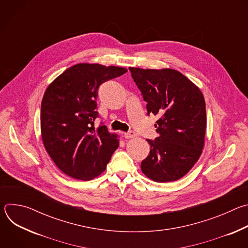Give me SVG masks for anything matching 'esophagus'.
Instances as JSON below:
<instances>
[{"label": "esophagus", "instance_id": "34e87169", "mask_svg": "<svg viewBox=\"0 0 248 248\" xmlns=\"http://www.w3.org/2000/svg\"><path fill=\"white\" fill-rule=\"evenodd\" d=\"M136 136V133L134 132V131H128V132H125L124 133V137L125 138H133V137H135Z\"/></svg>", "mask_w": 248, "mask_h": 248}]
</instances>
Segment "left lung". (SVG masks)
I'll list each match as a JSON object with an SVG mask.
<instances>
[{
    "instance_id": "left-lung-1",
    "label": "left lung",
    "mask_w": 248,
    "mask_h": 248,
    "mask_svg": "<svg viewBox=\"0 0 248 248\" xmlns=\"http://www.w3.org/2000/svg\"><path fill=\"white\" fill-rule=\"evenodd\" d=\"M131 77L147 102L148 115H158L159 136L147 139L149 155L141 170L157 183L178 181L198 161L204 148L206 107L200 89L172 68L129 67Z\"/></svg>"
}]
</instances>
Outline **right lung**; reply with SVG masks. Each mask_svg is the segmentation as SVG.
Segmentation results:
<instances>
[{"mask_svg":"<svg viewBox=\"0 0 248 248\" xmlns=\"http://www.w3.org/2000/svg\"><path fill=\"white\" fill-rule=\"evenodd\" d=\"M126 72L121 66L82 62L65 69L47 87L41 103L42 141L66 175L90 181L107 168L120 139L106 125L94 126L97 90Z\"/></svg>","mask_w":248,"mask_h":248,"instance_id":"1","label":"right lung"}]
</instances>
